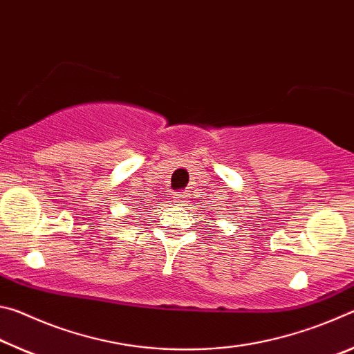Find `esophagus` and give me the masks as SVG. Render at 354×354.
I'll return each instance as SVG.
<instances>
[{
	"label": "esophagus",
	"instance_id": "1",
	"mask_svg": "<svg viewBox=\"0 0 354 354\" xmlns=\"http://www.w3.org/2000/svg\"><path fill=\"white\" fill-rule=\"evenodd\" d=\"M185 198H187V195L184 192H179V194H175V196H173V201L178 203V205H184Z\"/></svg>",
	"mask_w": 354,
	"mask_h": 354
}]
</instances>
